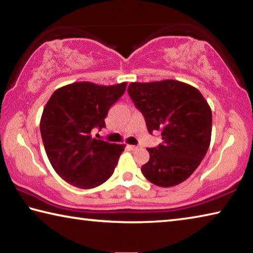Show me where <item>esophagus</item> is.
I'll list each match as a JSON object with an SVG mask.
<instances>
[{
    "label": "esophagus",
    "instance_id": "esophagus-1",
    "mask_svg": "<svg viewBox=\"0 0 253 253\" xmlns=\"http://www.w3.org/2000/svg\"><path fill=\"white\" fill-rule=\"evenodd\" d=\"M128 148L131 149V151H136V149H138V146H136V145H128Z\"/></svg>",
    "mask_w": 253,
    "mask_h": 253
}]
</instances>
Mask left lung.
I'll return each instance as SVG.
<instances>
[{"instance_id": "left-lung-1", "label": "left lung", "mask_w": 253, "mask_h": 253, "mask_svg": "<svg viewBox=\"0 0 253 253\" xmlns=\"http://www.w3.org/2000/svg\"><path fill=\"white\" fill-rule=\"evenodd\" d=\"M128 95L143 114L149 134L160 130L163 143L147 148L142 173L161 187L178 185L191 176L207 154L212 111L198 89L177 80L131 83Z\"/></svg>"}]
</instances>
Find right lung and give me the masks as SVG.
I'll use <instances>...</instances> for the list:
<instances>
[{
  "instance_id": "obj_1",
  "label": "right lung",
  "mask_w": 253,
  "mask_h": 253,
  "mask_svg": "<svg viewBox=\"0 0 253 253\" xmlns=\"http://www.w3.org/2000/svg\"><path fill=\"white\" fill-rule=\"evenodd\" d=\"M126 85L75 83L57 89L46 102L40 122L42 142L55 172L71 185L93 188L113 175L125 145L93 138L92 131L106 127L108 110Z\"/></svg>"
}]
</instances>
